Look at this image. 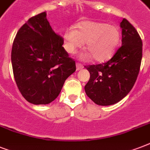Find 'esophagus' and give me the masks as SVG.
Returning <instances> with one entry per match:
<instances>
[{
	"label": "esophagus",
	"instance_id": "esophagus-1",
	"mask_svg": "<svg viewBox=\"0 0 150 150\" xmlns=\"http://www.w3.org/2000/svg\"><path fill=\"white\" fill-rule=\"evenodd\" d=\"M82 68H83V66H82L81 64H79V63L76 64V70L79 71L81 70V69H82Z\"/></svg>",
	"mask_w": 150,
	"mask_h": 150
}]
</instances>
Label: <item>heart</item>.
Wrapping results in <instances>:
<instances>
[{
    "label": "heart",
    "mask_w": 150,
    "mask_h": 150,
    "mask_svg": "<svg viewBox=\"0 0 150 150\" xmlns=\"http://www.w3.org/2000/svg\"><path fill=\"white\" fill-rule=\"evenodd\" d=\"M66 50L74 54L86 42V49L89 53L82 54L80 58L84 61L91 58L103 62L116 52L121 41V34L117 27L103 22L84 21L77 25V29L68 28L63 35Z\"/></svg>",
    "instance_id": "1"
}]
</instances>
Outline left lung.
Returning a JSON list of instances; mask_svg holds the SVG:
<instances>
[{
	"instance_id": "1",
	"label": "left lung",
	"mask_w": 150,
	"mask_h": 150,
	"mask_svg": "<svg viewBox=\"0 0 150 150\" xmlns=\"http://www.w3.org/2000/svg\"><path fill=\"white\" fill-rule=\"evenodd\" d=\"M121 47L110 61L96 65L85 66L90 79L85 91L95 103L109 106L125 98L132 89L139 72L142 42L135 27L124 18Z\"/></svg>"
}]
</instances>
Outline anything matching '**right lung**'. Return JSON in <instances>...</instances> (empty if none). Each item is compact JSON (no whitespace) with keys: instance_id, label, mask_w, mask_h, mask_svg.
Wrapping results in <instances>:
<instances>
[{"instance_id":"right-lung-1","label":"right lung","mask_w":150,"mask_h":150,"mask_svg":"<svg viewBox=\"0 0 150 150\" xmlns=\"http://www.w3.org/2000/svg\"><path fill=\"white\" fill-rule=\"evenodd\" d=\"M62 37L52 29L47 12L32 17L16 34L11 50L14 77L24 98L33 104H48L61 93L76 70L62 47Z\"/></svg>"}]
</instances>
